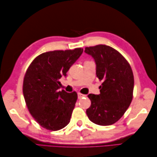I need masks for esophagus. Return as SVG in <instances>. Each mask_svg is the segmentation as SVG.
Wrapping results in <instances>:
<instances>
[{
	"label": "esophagus",
	"instance_id": "34e87169",
	"mask_svg": "<svg viewBox=\"0 0 157 157\" xmlns=\"http://www.w3.org/2000/svg\"><path fill=\"white\" fill-rule=\"evenodd\" d=\"M78 98H82V97H84V96H86V95L81 94L80 92H78Z\"/></svg>",
	"mask_w": 157,
	"mask_h": 157
}]
</instances>
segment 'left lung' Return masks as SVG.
I'll list each match as a JSON object with an SVG mask.
<instances>
[{"label": "left lung", "instance_id": "obj_1", "mask_svg": "<svg viewBox=\"0 0 157 157\" xmlns=\"http://www.w3.org/2000/svg\"><path fill=\"white\" fill-rule=\"evenodd\" d=\"M94 59L96 77L102 83L101 94H90L91 105L86 110L89 119L99 125H110L122 117L133 98L134 78L129 63L121 53L109 46L85 48Z\"/></svg>", "mask_w": 157, "mask_h": 157}]
</instances>
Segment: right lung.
<instances>
[{
	"label": "right lung",
	"instance_id": "obj_1",
	"mask_svg": "<svg viewBox=\"0 0 157 157\" xmlns=\"http://www.w3.org/2000/svg\"><path fill=\"white\" fill-rule=\"evenodd\" d=\"M82 52L81 48L44 52L28 67L23 78V96L31 115L42 128L57 131L69 123L78 94L59 91V79L66 76Z\"/></svg>",
	"mask_w": 157,
	"mask_h": 157
}]
</instances>
